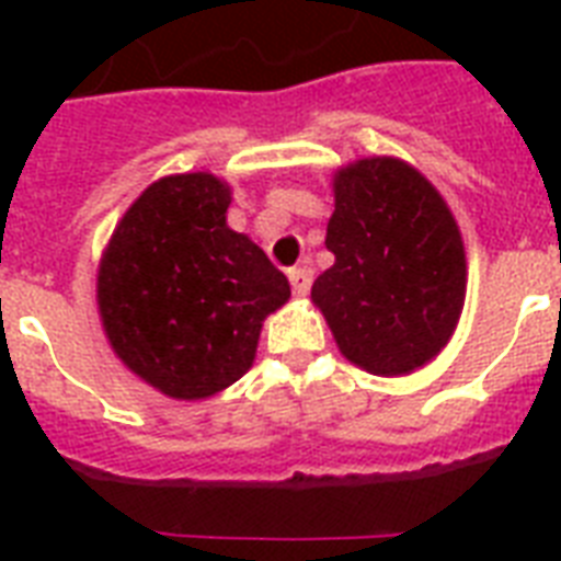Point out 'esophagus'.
<instances>
[{
	"label": "esophagus",
	"instance_id": "34e87169",
	"mask_svg": "<svg viewBox=\"0 0 561 561\" xmlns=\"http://www.w3.org/2000/svg\"><path fill=\"white\" fill-rule=\"evenodd\" d=\"M288 279H290V288H294V294L297 297H306L308 290H311V267H294V271L288 273Z\"/></svg>",
	"mask_w": 561,
	"mask_h": 561
}]
</instances>
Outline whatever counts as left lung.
Returning <instances> with one entry per match:
<instances>
[{
  "mask_svg": "<svg viewBox=\"0 0 561 561\" xmlns=\"http://www.w3.org/2000/svg\"><path fill=\"white\" fill-rule=\"evenodd\" d=\"M334 211L311 302L346 360L410 375L451 341L466 302V247L434 183L396 157H364L332 178Z\"/></svg>",
  "mask_w": 561,
  "mask_h": 561,
  "instance_id": "left-lung-1",
  "label": "left lung"
}]
</instances>
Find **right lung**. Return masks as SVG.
Wrapping results in <instances>:
<instances>
[{
	"mask_svg": "<svg viewBox=\"0 0 561 561\" xmlns=\"http://www.w3.org/2000/svg\"><path fill=\"white\" fill-rule=\"evenodd\" d=\"M232 188L209 171L145 188L99 264V314L116 358L178 401L209 399L253 367L267 314L290 297L244 232L227 227Z\"/></svg>",
	"mask_w": 561,
	"mask_h": 561,
	"instance_id": "obj_1",
	"label": "right lung"
}]
</instances>
